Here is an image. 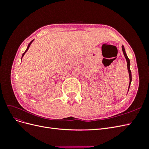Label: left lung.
Returning a JSON list of instances; mask_svg holds the SVG:
<instances>
[{
	"label": "left lung",
	"mask_w": 149,
	"mask_h": 149,
	"mask_svg": "<svg viewBox=\"0 0 149 149\" xmlns=\"http://www.w3.org/2000/svg\"><path fill=\"white\" fill-rule=\"evenodd\" d=\"M122 49H123V53H124V55L125 58L126 59V61H127V69H128V71H129V79H130V82H129V89H128V91L129 89V88H130V83H131V81H132V74H131V71H130V60L129 59V58L127 57V55H126V53H125V48L124 47V46L123 45L122 46Z\"/></svg>",
	"instance_id": "left-lung-1"
}]
</instances>
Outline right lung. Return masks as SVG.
I'll return each mask as SVG.
<instances>
[{
  "label": "right lung",
  "instance_id": "1",
  "mask_svg": "<svg viewBox=\"0 0 149 149\" xmlns=\"http://www.w3.org/2000/svg\"><path fill=\"white\" fill-rule=\"evenodd\" d=\"M33 40H32V41H31V42H30V43L29 44V45H28V47H27V48H26V50H25V52H24V53H23V55H22V57H23V56H24V55H25V53H26V52H27V50H28V49H29V47H30V45H31V43H32V42H33Z\"/></svg>",
  "mask_w": 149,
  "mask_h": 149
}]
</instances>
